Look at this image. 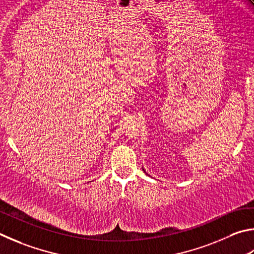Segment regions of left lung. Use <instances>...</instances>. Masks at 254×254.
I'll list each match as a JSON object with an SVG mask.
<instances>
[{
  "instance_id": "obj_1",
  "label": "left lung",
  "mask_w": 254,
  "mask_h": 254,
  "mask_svg": "<svg viewBox=\"0 0 254 254\" xmlns=\"http://www.w3.org/2000/svg\"><path fill=\"white\" fill-rule=\"evenodd\" d=\"M143 171H144V172H145V170H144V168H143ZM145 173H146V172H145ZM146 174H147V173H146Z\"/></svg>"
}]
</instances>
